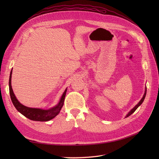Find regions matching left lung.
<instances>
[{
	"mask_svg": "<svg viewBox=\"0 0 159 159\" xmlns=\"http://www.w3.org/2000/svg\"><path fill=\"white\" fill-rule=\"evenodd\" d=\"M146 93H147V88H145V93H144V95H143V97L142 98V99L140 100V102H139L135 106H134L131 111H130L127 114V115L125 116V117H129V116H130V115H131V114H133L134 111H136V109L140 106V105L142 104V103L143 102V101H144V99H145V96H146Z\"/></svg>",
	"mask_w": 159,
	"mask_h": 159,
	"instance_id": "obj_1",
	"label": "left lung"
}]
</instances>
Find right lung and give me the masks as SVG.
Masks as SVG:
<instances>
[{
  "mask_svg": "<svg viewBox=\"0 0 159 159\" xmlns=\"http://www.w3.org/2000/svg\"><path fill=\"white\" fill-rule=\"evenodd\" d=\"M12 70L11 71L10 78H9V93H10L11 98L14 106L17 109L18 112L22 114L28 119L32 121H48L54 118L56 116L59 114L60 110L63 107L65 96L66 94L67 88L65 89L64 92L62 94L59 103L54 107H53L48 109H43L39 108H32L25 106L18 102L16 99L15 95H14L11 85V78H12Z\"/></svg>",
  "mask_w": 159,
  "mask_h": 159,
  "instance_id": "obj_1",
  "label": "right lung"
}]
</instances>
